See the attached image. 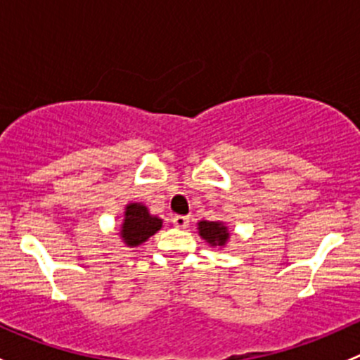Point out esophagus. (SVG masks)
I'll use <instances>...</instances> for the list:
<instances>
[{
    "mask_svg": "<svg viewBox=\"0 0 360 360\" xmlns=\"http://www.w3.org/2000/svg\"><path fill=\"white\" fill-rule=\"evenodd\" d=\"M172 223L176 224L177 228H188V224H190V217L179 216V214H177V216L172 217Z\"/></svg>",
    "mask_w": 360,
    "mask_h": 360,
    "instance_id": "obj_1",
    "label": "esophagus"
}]
</instances>
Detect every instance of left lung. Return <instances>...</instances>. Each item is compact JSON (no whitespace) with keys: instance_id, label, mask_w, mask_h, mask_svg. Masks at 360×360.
Instances as JSON below:
<instances>
[{"instance_id":"left-lung-1","label":"left lung","mask_w":360,"mask_h":360,"mask_svg":"<svg viewBox=\"0 0 360 360\" xmlns=\"http://www.w3.org/2000/svg\"><path fill=\"white\" fill-rule=\"evenodd\" d=\"M198 231H200V237L203 240L209 242L210 245H224L228 237H230L226 226L217 223V221H200L198 223Z\"/></svg>"}]
</instances>
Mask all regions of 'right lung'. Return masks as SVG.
<instances>
[{
  "mask_svg": "<svg viewBox=\"0 0 360 360\" xmlns=\"http://www.w3.org/2000/svg\"><path fill=\"white\" fill-rule=\"evenodd\" d=\"M162 228V219L151 216L148 209L141 203H130L125 210V221L122 224V237L129 248L146 242Z\"/></svg>",
  "mask_w": 360,
  "mask_h": 360,
  "instance_id": "obj_1",
  "label": "right lung"
}]
</instances>
